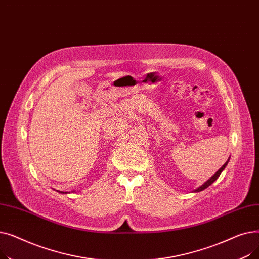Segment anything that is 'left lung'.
Returning a JSON list of instances; mask_svg holds the SVG:
<instances>
[{
	"label": "left lung",
	"instance_id": "obj_1",
	"mask_svg": "<svg viewBox=\"0 0 259 259\" xmlns=\"http://www.w3.org/2000/svg\"><path fill=\"white\" fill-rule=\"evenodd\" d=\"M228 161H229V159L226 161V164L219 170V171H217L213 176H212V178H210V180H208L205 184H203L202 186H200L199 188H197L196 190H195V192H199V191H202V190H205L206 188H208L210 185H212L217 179H219L220 178V175H221V173L223 172V170L226 168V166H227V164H228Z\"/></svg>",
	"mask_w": 259,
	"mask_h": 259
}]
</instances>
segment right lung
Instances as JSON below:
<instances>
[{
  "label": "right lung",
  "mask_w": 259,
  "mask_h": 259,
  "mask_svg": "<svg viewBox=\"0 0 259 259\" xmlns=\"http://www.w3.org/2000/svg\"><path fill=\"white\" fill-rule=\"evenodd\" d=\"M61 193H64V192H61ZM65 193H66V192H65Z\"/></svg>",
  "instance_id": "add662e5"
}]
</instances>
